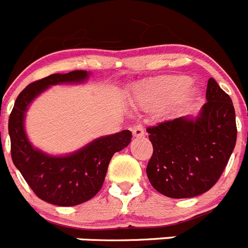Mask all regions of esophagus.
<instances>
[{
    "mask_svg": "<svg viewBox=\"0 0 248 248\" xmlns=\"http://www.w3.org/2000/svg\"><path fill=\"white\" fill-rule=\"evenodd\" d=\"M133 135H134L135 138H141L144 137V134H145V131H144V126L141 125V124H137V125L133 126Z\"/></svg>",
    "mask_w": 248,
    "mask_h": 248,
    "instance_id": "obj_1",
    "label": "esophagus"
}]
</instances>
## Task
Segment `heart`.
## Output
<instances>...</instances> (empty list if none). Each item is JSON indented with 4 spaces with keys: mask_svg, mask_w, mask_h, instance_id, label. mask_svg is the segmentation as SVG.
Returning a JSON list of instances; mask_svg holds the SVG:
<instances>
[{
    "mask_svg": "<svg viewBox=\"0 0 248 248\" xmlns=\"http://www.w3.org/2000/svg\"><path fill=\"white\" fill-rule=\"evenodd\" d=\"M185 76H165L144 85L139 92V102L148 109H159L169 104H180L191 99L195 89L189 87Z\"/></svg>",
    "mask_w": 248,
    "mask_h": 248,
    "instance_id": "heart-1",
    "label": "heart"
}]
</instances>
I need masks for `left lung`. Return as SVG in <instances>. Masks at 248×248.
<instances>
[{"label": "left lung", "mask_w": 248, "mask_h": 248, "mask_svg": "<svg viewBox=\"0 0 248 248\" xmlns=\"http://www.w3.org/2000/svg\"><path fill=\"white\" fill-rule=\"evenodd\" d=\"M206 100L195 118L180 117L146 129L154 148L146 175L153 187L168 198L209 191L235 149V108L214 78L207 83Z\"/></svg>", "instance_id": "left-lung-1"}]
</instances>
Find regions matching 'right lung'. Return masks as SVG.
I'll use <instances>...</instances> for the list:
<instances>
[{
	"label": "right lung",
	"mask_w": 248,
	"mask_h": 248,
	"mask_svg": "<svg viewBox=\"0 0 248 248\" xmlns=\"http://www.w3.org/2000/svg\"><path fill=\"white\" fill-rule=\"evenodd\" d=\"M89 76L87 71H73L31 83L17 97L8 120L13 164L34 194L53 205L76 206L94 198L102 189L111 156L130 144L131 131L122 130L97 138L71 154L49 155L28 140L25 119L31 103L52 85L80 84Z\"/></svg>",
	"instance_id": "right-lung-1"
}]
</instances>
